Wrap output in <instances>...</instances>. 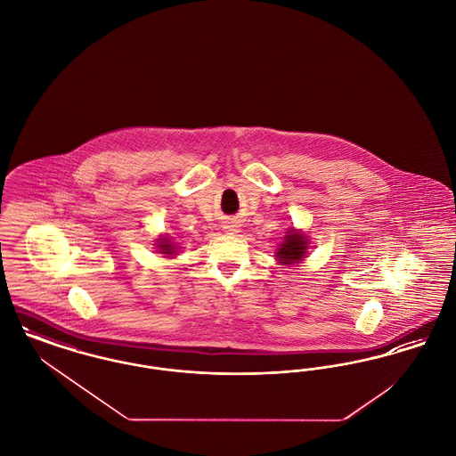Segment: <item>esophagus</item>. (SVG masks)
Returning a JSON list of instances; mask_svg holds the SVG:
<instances>
[{
	"instance_id": "34e87169",
	"label": "esophagus",
	"mask_w": 456,
	"mask_h": 456,
	"mask_svg": "<svg viewBox=\"0 0 456 456\" xmlns=\"http://www.w3.org/2000/svg\"><path fill=\"white\" fill-rule=\"evenodd\" d=\"M227 229V234H234V229H231V227H225Z\"/></svg>"
}]
</instances>
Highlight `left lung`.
<instances>
[{
	"label": "left lung",
	"instance_id": "left-lung-1",
	"mask_svg": "<svg viewBox=\"0 0 456 456\" xmlns=\"http://www.w3.org/2000/svg\"><path fill=\"white\" fill-rule=\"evenodd\" d=\"M305 253H307V236H304L301 231L289 229L275 256L281 265H294V263H301Z\"/></svg>",
	"mask_w": 456,
	"mask_h": 456
}]
</instances>
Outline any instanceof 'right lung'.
<instances>
[{"instance_id":"add662e5","label":"right lung","mask_w":456,"mask_h":456,"mask_svg":"<svg viewBox=\"0 0 456 456\" xmlns=\"http://www.w3.org/2000/svg\"><path fill=\"white\" fill-rule=\"evenodd\" d=\"M157 248H159V253H160V255L174 256V255L177 253V251H175V249H177V248H175V242H173L167 236H166V238L162 236V238L157 239Z\"/></svg>"}]
</instances>
